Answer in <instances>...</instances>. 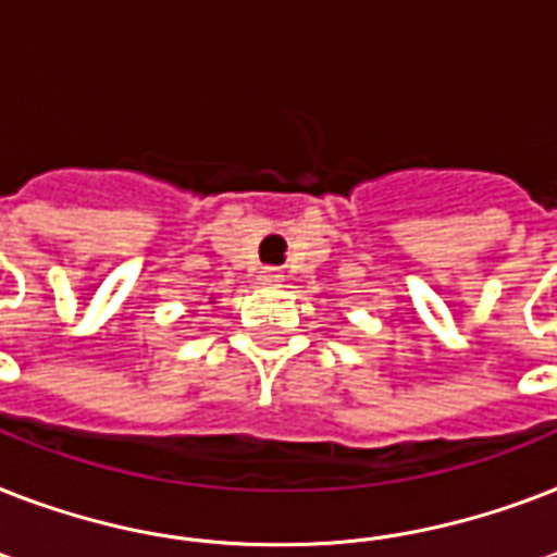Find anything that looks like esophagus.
Here are the masks:
<instances>
[{
	"label": "esophagus",
	"mask_w": 557,
	"mask_h": 557,
	"mask_svg": "<svg viewBox=\"0 0 557 557\" xmlns=\"http://www.w3.org/2000/svg\"><path fill=\"white\" fill-rule=\"evenodd\" d=\"M262 280H265V283H283V271H280V269H262Z\"/></svg>",
	"instance_id": "obj_1"
}]
</instances>
